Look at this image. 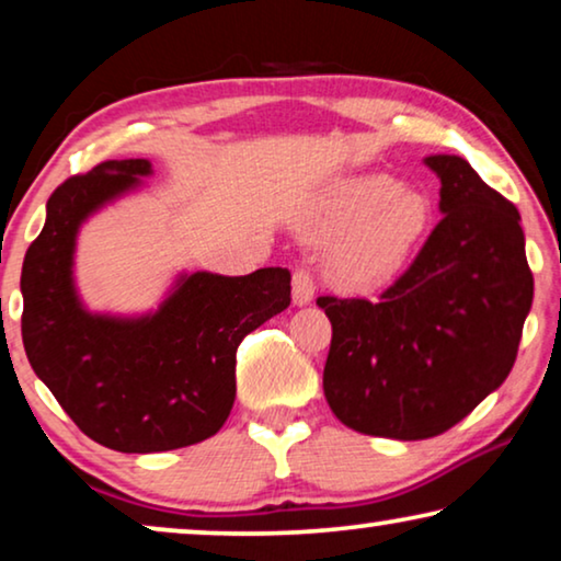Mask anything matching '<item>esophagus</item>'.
<instances>
[{"mask_svg":"<svg viewBox=\"0 0 561 561\" xmlns=\"http://www.w3.org/2000/svg\"><path fill=\"white\" fill-rule=\"evenodd\" d=\"M313 294H317V283H313V275L309 267H296L294 273V304L306 306L313 301Z\"/></svg>","mask_w":561,"mask_h":561,"instance_id":"34e87169","label":"esophagus"}]
</instances>
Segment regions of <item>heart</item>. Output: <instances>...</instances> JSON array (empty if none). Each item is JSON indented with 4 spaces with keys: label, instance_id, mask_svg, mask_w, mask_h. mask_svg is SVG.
<instances>
[{
    "label": "heart",
    "instance_id": "b5f03b06",
    "mask_svg": "<svg viewBox=\"0 0 561 561\" xmlns=\"http://www.w3.org/2000/svg\"><path fill=\"white\" fill-rule=\"evenodd\" d=\"M432 225V204L386 173L359 175L336 186L321 206L311 232L340 237L327 271L342 288H373L393 278Z\"/></svg>",
    "mask_w": 561,
    "mask_h": 561
}]
</instances>
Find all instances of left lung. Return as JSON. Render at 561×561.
I'll use <instances>...</instances> for the list:
<instances>
[{
    "label": "left lung",
    "mask_w": 561,
    "mask_h": 561,
    "mask_svg": "<svg viewBox=\"0 0 561 561\" xmlns=\"http://www.w3.org/2000/svg\"><path fill=\"white\" fill-rule=\"evenodd\" d=\"M444 214L378 301L321 296L324 396L344 426L416 442L503 386L534 301L520 214L459 156H428Z\"/></svg>",
    "instance_id": "obj_1"
}]
</instances>
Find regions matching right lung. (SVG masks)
I'll return each mask as SVG.
<instances>
[{
  "label": "right lung",
  "instance_id": "1",
  "mask_svg": "<svg viewBox=\"0 0 561 561\" xmlns=\"http://www.w3.org/2000/svg\"><path fill=\"white\" fill-rule=\"evenodd\" d=\"M145 158L106 160L48 198L22 263V344L73 424L114 451L150 455L209 439L232 411L237 347L288 309L290 273H181L158 311L91 313L73 280L76 237L91 214L142 186Z\"/></svg>",
  "mask_w": 561,
  "mask_h": 561
}]
</instances>
